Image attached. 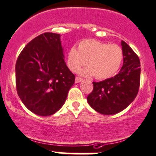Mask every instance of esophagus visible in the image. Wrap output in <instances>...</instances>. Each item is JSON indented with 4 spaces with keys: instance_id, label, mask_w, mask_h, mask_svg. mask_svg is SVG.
<instances>
[{
    "instance_id": "1",
    "label": "esophagus",
    "mask_w": 156,
    "mask_h": 156,
    "mask_svg": "<svg viewBox=\"0 0 156 156\" xmlns=\"http://www.w3.org/2000/svg\"><path fill=\"white\" fill-rule=\"evenodd\" d=\"M82 80H83V79H81L80 77H76V79H75V83H80V82H82Z\"/></svg>"
}]
</instances>
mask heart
Returning a JSON list of instances; mask_svg holds the SVG:
<instances>
[{
  "mask_svg": "<svg viewBox=\"0 0 156 156\" xmlns=\"http://www.w3.org/2000/svg\"><path fill=\"white\" fill-rule=\"evenodd\" d=\"M123 51L117 44H108L94 39L83 40L78 50L71 48L67 56V64L71 71L76 72L85 64L88 68L80 71L84 76H95L98 80L113 76L121 67Z\"/></svg>",
  "mask_w": 156,
  "mask_h": 156,
  "instance_id": "1",
  "label": "heart"
}]
</instances>
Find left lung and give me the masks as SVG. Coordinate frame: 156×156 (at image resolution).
<instances>
[{
	"instance_id": "left-lung-1",
	"label": "left lung",
	"mask_w": 156,
	"mask_h": 156,
	"mask_svg": "<svg viewBox=\"0 0 156 156\" xmlns=\"http://www.w3.org/2000/svg\"><path fill=\"white\" fill-rule=\"evenodd\" d=\"M123 66L114 77L93 83V90L88 95L89 105L97 112L112 115L128 107L136 96L140 87V62L138 56L121 41Z\"/></svg>"
}]
</instances>
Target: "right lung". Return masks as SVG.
<instances>
[{
	"label": "right lung",
	"instance_id": "right-lung-1",
	"mask_svg": "<svg viewBox=\"0 0 156 156\" xmlns=\"http://www.w3.org/2000/svg\"><path fill=\"white\" fill-rule=\"evenodd\" d=\"M75 81L64 61L61 35L45 32L32 39L16 64L18 95L30 112L51 116L64 105Z\"/></svg>",
	"mask_w": 156,
	"mask_h": 156
}]
</instances>
